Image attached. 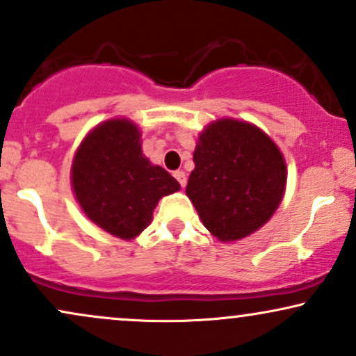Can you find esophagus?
Wrapping results in <instances>:
<instances>
[{
	"instance_id": "1",
	"label": "esophagus",
	"mask_w": 356,
	"mask_h": 356,
	"mask_svg": "<svg viewBox=\"0 0 356 356\" xmlns=\"http://www.w3.org/2000/svg\"><path fill=\"white\" fill-rule=\"evenodd\" d=\"M174 177H175V181L181 184V187H186V184H187V175H186V172H184V170H175Z\"/></svg>"
}]
</instances>
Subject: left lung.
I'll list each match as a JSON object with an SVG mask.
<instances>
[{
  "label": "left lung",
  "instance_id": "8db88e82",
  "mask_svg": "<svg viewBox=\"0 0 356 356\" xmlns=\"http://www.w3.org/2000/svg\"><path fill=\"white\" fill-rule=\"evenodd\" d=\"M187 195L222 242L255 232L285 191L286 165L273 140L248 122L220 119L199 136Z\"/></svg>",
  "mask_w": 356,
  "mask_h": 356
}]
</instances>
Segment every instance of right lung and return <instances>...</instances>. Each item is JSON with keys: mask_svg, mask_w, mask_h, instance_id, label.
I'll return each mask as SVG.
<instances>
[{"mask_svg": "<svg viewBox=\"0 0 356 356\" xmlns=\"http://www.w3.org/2000/svg\"><path fill=\"white\" fill-rule=\"evenodd\" d=\"M71 181L86 216L126 241L151 224L161 197L181 187L143 156L140 132L127 119H113L86 136L72 162Z\"/></svg>", "mask_w": 356, "mask_h": 356, "instance_id": "1", "label": "right lung"}]
</instances>
